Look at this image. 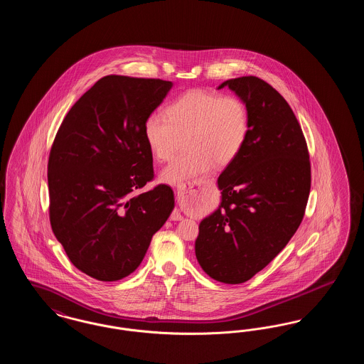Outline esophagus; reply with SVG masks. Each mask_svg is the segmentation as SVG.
Returning a JSON list of instances; mask_svg holds the SVG:
<instances>
[{
  "label": "esophagus",
  "mask_w": 364,
  "mask_h": 364,
  "mask_svg": "<svg viewBox=\"0 0 364 364\" xmlns=\"http://www.w3.org/2000/svg\"><path fill=\"white\" fill-rule=\"evenodd\" d=\"M184 188H186V186H184V187H183V186H180V187H177V191L180 192V191L184 190ZM171 218H172V221H181V220H183V215H181L178 211H174Z\"/></svg>",
  "instance_id": "1"
}]
</instances>
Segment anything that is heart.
Masks as SVG:
<instances>
[{
	"mask_svg": "<svg viewBox=\"0 0 364 364\" xmlns=\"http://www.w3.org/2000/svg\"><path fill=\"white\" fill-rule=\"evenodd\" d=\"M250 134V110L242 98L192 90L166 107V116L151 113L144 122V139L158 161L174 156L187 136L188 151L168 165L161 180L181 184L210 172L215 162L225 166L242 153Z\"/></svg>",
	"mask_w": 364,
	"mask_h": 364,
	"instance_id": "obj_1",
	"label": "heart"
}]
</instances>
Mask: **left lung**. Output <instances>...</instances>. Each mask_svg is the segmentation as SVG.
I'll return each instance as SVG.
<instances>
[{
  "instance_id": "1",
  "label": "left lung",
  "mask_w": 364,
  "mask_h": 364,
  "mask_svg": "<svg viewBox=\"0 0 364 364\" xmlns=\"http://www.w3.org/2000/svg\"><path fill=\"white\" fill-rule=\"evenodd\" d=\"M250 110L242 153L218 177L220 208L199 225L195 254L224 284L254 277L284 250L301 224L311 188L306 138L291 106L257 76L226 80Z\"/></svg>"
}]
</instances>
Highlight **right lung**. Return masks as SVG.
I'll return each mask as SVG.
<instances>
[{
    "label": "right lung",
    "mask_w": 364,
    "mask_h": 364,
    "mask_svg": "<svg viewBox=\"0 0 364 364\" xmlns=\"http://www.w3.org/2000/svg\"><path fill=\"white\" fill-rule=\"evenodd\" d=\"M172 86L105 76L57 131L48 164L50 225L72 264L90 277L117 281L134 273L173 210L166 184L139 193L154 178L144 122Z\"/></svg>",
    "instance_id": "add662e5"
}]
</instances>
